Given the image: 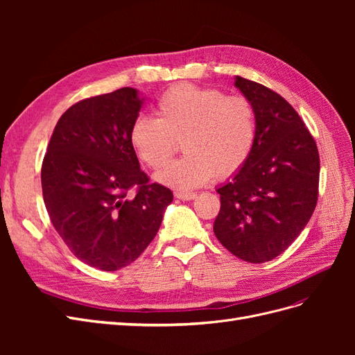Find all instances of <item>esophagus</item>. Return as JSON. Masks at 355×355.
<instances>
[{
	"instance_id": "esophagus-1",
	"label": "esophagus",
	"mask_w": 355,
	"mask_h": 355,
	"mask_svg": "<svg viewBox=\"0 0 355 355\" xmlns=\"http://www.w3.org/2000/svg\"><path fill=\"white\" fill-rule=\"evenodd\" d=\"M175 197L179 200H184V201H191L197 197V194L196 192H176Z\"/></svg>"
}]
</instances>
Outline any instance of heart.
<instances>
[{
  "instance_id": "1",
  "label": "heart",
  "mask_w": 355,
  "mask_h": 355,
  "mask_svg": "<svg viewBox=\"0 0 355 355\" xmlns=\"http://www.w3.org/2000/svg\"><path fill=\"white\" fill-rule=\"evenodd\" d=\"M157 120L137 116L128 141L136 157L151 168H161L182 141L185 155L155 175L158 184L178 191L196 189L243 168L256 142L257 124L252 103L243 96L218 89L178 84L157 102Z\"/></svg>"
}]
</instances>
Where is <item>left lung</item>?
<instances>
[{
    "mask_svg": "<svg viewBox=\"0 0 355 355\" xmlns=\"http://www.w3.org/2000/svg\"><path fill=\"white\" fill-rule=\"evenodd\" d=\"M254 110L257 135L247 163L216 191L213 231L234 256L262 263L282 254L313 216L320 176L314 137L280 94L235 77Z\"/></svg>",
    "mask_w": 355,
    "mask_h": 355,
    "instance_id": "obj_1",
    "label": "left lung"
}]
</instances>
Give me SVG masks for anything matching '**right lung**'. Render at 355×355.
Masks as SVG:
<instances>
[{"label": "right lung", "instance_id": "add662e5", "mask_svg": "<svg viewBox=\"0 0 355 355\" xmlns=\"http://www.w3.org/2000/svg\"><path fill=\"white\" fill-rule=\"evenodd\" d=\"M144 101L124 87L72 105L42 161V197L53 227L81 262L102 271L135 262L173 201L168 188L149 184L128 141Z\"/></svg>", "mask_w": 355, "mask_h": 355}]
</instances>
